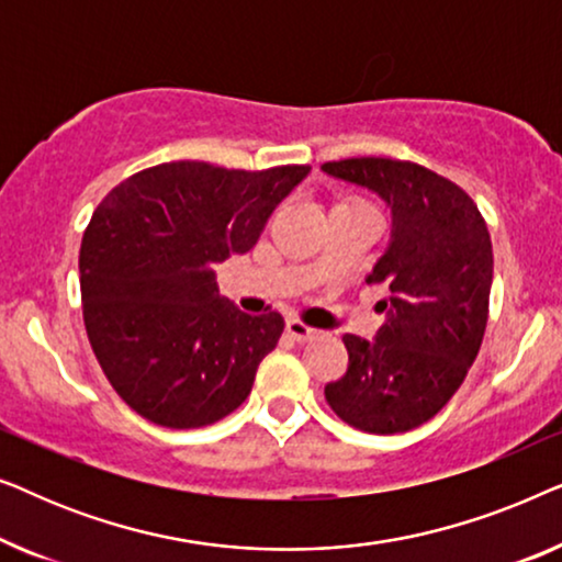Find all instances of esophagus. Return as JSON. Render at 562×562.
Masks as SVG:
<instances>
[{"mask_svg":"<svg viewBox=\"0 0 562 562\" xmlns=\"http://www.w3.org/2000/svg\"><path fill=\"white\" fill-rule=\"evenodd\" d=\"M286 335L291 337V340H296V342H310V340H314V337L319 335V329L306 327L299 319H289L286 322Z\"/></svg>","mask_w":562,"mask_h":562,"instance_id":"1","label":"esophagus"}]
</instances>
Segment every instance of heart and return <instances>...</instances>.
<instances>
[{"label":"heart","mask_w":562,"mask_h":562,"mask_svg":"<svg viewBox=\"0 0 562 562\" xmlns=\"http://www.w3.org/2000/svg\"><path fill=\"white\" fill-rule=\"evenodd\" d=\"M345 204H360V202H345Z\"/></svg>","instance_id":"obj_1"}]
</instances>
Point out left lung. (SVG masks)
Here are the masks:
<instances>
[{"label":"left lung","mask_w":562,"mask_h":562,"mask_svg":"<svg viewBox=\"0 0 562 562\" xmlns=\"http://www.w3.org/2000/svg\"><path fill=\"white\" fill-rule=\"evenodd\" d=\"M322 171L391 210L389 248L366 279L389 289L386 322L373 340L342 337L348 371L325 398L363 432H409L450 402L481 350L494 279L488 227L463 189L409 160L348 158Z\"/></svg>","instance_id":"left-lung-1"}]
</instances>
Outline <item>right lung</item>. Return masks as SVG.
<instances>
[{"instance_id":"add662e5","label":"right lung","mask_w":562,"mask_h":562,"mask_svg":"<svg viewBox=\"0 0 562 562\" xmlns=\"http://www.w3.org/2000/svg\"><path fill=\"white\" fill-rule=\"evenodd\" d=\"M306 173L176 160L130 176L97 206L79 252L83 325L130 409L194 429L248 398L283 317L237 310L220 296L214 266L248 252Z\"/></svg>"}]
</instances>
